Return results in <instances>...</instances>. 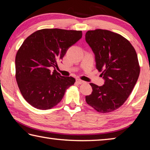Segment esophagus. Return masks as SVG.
Returning <instances> with one entry per match:
<instances>
[{
  "mask_svg": "<svg viewBox=\"0 0 150 150\" xmlns=\"http://www.w3.org/2000/svg\"><path fill=\"white\" fill-rule=\"evenodd\" d=\"M76 82H77V83H78V84L81 85V84H82V83H84L85 81H83V80L80 79H76Z\"/></svg>",
  "mask_w": 150,
  "mask_h": 150,
  "instance_id": "1",
  "label": "esophagus"
}]
</instances>
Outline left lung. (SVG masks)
Instances as JSON below:
<instances>
[{
  "label": "left lung",
  "instance_id": "8db88e82",
  "mask_svg": "<svg viewBox=\"0 0 150 150\" xmlns=\"http://www.w3.org/2000/svg\"><path fill=\"white\" fill-rule=\"evenodd\" d=\"M85 40L105 80L102 86L90 83L93 92L85 96L86 102L99 112H110L125 103L138 81L139 66L136 50L121 35L106 30H89Z\"/></svg>",
  "mask_w": 150,
  "mask_h": 150
}]
</instances>
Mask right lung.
Segmentation results:
<instances>
[{"label": "right lung", "instance_id": "add662e5", "mask_svg": "<svg viewBox=\"0 0 150 150\" xmlns=\"http://www.w3.org/2000/svg\"><path fill=\"white\" fill-rule=\"evenodd\" d=\"M82 38V32L62 29H42L24 40L18 51L16 79L20 93L30 105L40 110L59 103L67 88L75 79L63 77L55 69L67 50Z\"/></svg>", "mask_w": 150, "mask_h": 150}]
</instances>
